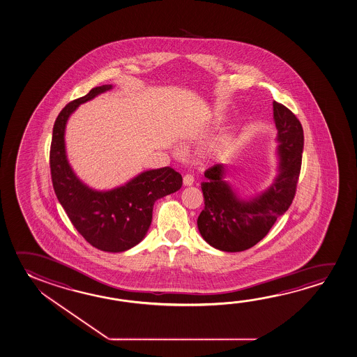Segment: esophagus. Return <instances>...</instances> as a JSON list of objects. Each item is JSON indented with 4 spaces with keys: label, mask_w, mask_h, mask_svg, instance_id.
<instances>
[{
    "label": "esophagus",
    "mask_w": 357,
    "mask_h": 357,
    "mask_svg": "<svg viewBox=\"0 0 357 357\" xmlns=\"http://www.w3.org/2000/svg\"><path fill=\"white\" fill-rule=\"evenodd\" d=\"M193 181H195V180H193L192 175H188V174H187V175L183 176V185H185V186H192Z\"/></svg>",
    "instance_id": "34e87169"
}]
</instances>
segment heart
<instances>
[{
	"instance_id": "heart-1",
	"label": "heart",
	"mask_w": 357,
	"mask_h": 357,
	"mask_svg": "<svg viewBox=\"0 0 357 357\" xmlns=\"http://www.w3.org/2000/svg\"><path fill=\"white\" fill-rule=\"evenodd\" d=\"M217 151H220V149L218 147H213V149H211L210 153H217Z\"/></svg>"
}]
</instances>
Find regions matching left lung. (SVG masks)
I'll use <instances>...</instances> for the list:
<instances>
[{
  "label": "left lung",
  "mask_w": 357,
  "mask_h": 357,
  "mask_svg": "<svg viewBox=\"0 0 357 357\" xmlns=\"http://www.w3.org/2000/svg\"><path fill=\"white\" fill-rule=\"evenodd\" d=\"M278 136V175L269 188L242 198L226 176L229 166L217 164L204 172L201 183L204 208L198 215V231L207 243L223 252L252 248L271 231L294 199L301 169L304 134L299 120L283 104L273 102Z\"/></svg>",
  "instance_id": "left-lung-1"
}]
</instances>
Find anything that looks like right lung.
Listing matches in <instances>:
<instances>
[{"instance_id":"add662e5","label":"right lung","mask_w":357,"mask_h":357,"mask_svg":"<svg viewBox=\"0 0 357 357\" xmlns=\"http://www.w3.org/2000/svg\"><path fill=\"white\" fill-rule=\"evenodd\" d=\"M110 89L112 84L96 86L63 108L53 126L50 166L56 196L75 229L93 247L119 253L142 242L153 221L155 201L178 191L182 176L171 167L144 171L109 191H96L80 181L66 153L67 121L80 104Z\"/></svg>"}]
</instances>
